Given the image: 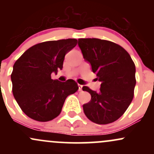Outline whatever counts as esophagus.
<instances>
[{
    "mask_svg": "<svg viewBox=\"0 0 154 154\" xmlns=\"http://www.w3.org/2000/svg\"><path fill=\"white\" fill-rule=\"evenodd\" d=\"M78 87H79V91H82V85H78Z\"/></svg>",
    "mask_w": 154,
    "mask_h": 154,
    "instance_id": "1",
    "label": "esophagus"
}]
</instances>
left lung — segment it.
Returning a JSON list of instances; mask_svg holds the SVG:
<instances>
[{
    "label": "left lung",
    "instance_id": "left-lung-1",
    "mask_svg": "<svg viewBox=\"0 0 154 154\" xmlns=\"http://www.w3.org/2000/svg\"><path fill=\"white\" fill-rule=\"evenodd\" d=\"M78 45L100 82L99 92L87 86L82 88L91 95V101L83 105L85 114L99 125L114 122L125 112L133 98L135 63L122 47L109 40L80 38Z\"/></svg>",
    "mask_w": 154,
    "mask_h": 154
}]
</instances>
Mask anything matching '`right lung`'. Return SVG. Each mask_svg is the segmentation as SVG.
Returning <instances> with one entry per match:
<instances>
[{"label":"right lung","instance_id":"right-lung-1","mask_svg":"<svg viewBox=\"0 0 154 154\" xmlns=\"http://www.w3.org/2000/svg\"><path fill=\"white\" fill-rule=\"evenodd\" d=\"M77 42L69 38L36 44L15 62L11 75L13 95L29 118L39 122L55 119L61 113L66 97L78 90L73 79L60 82L51 76L62 69L65 55Z\"/></svg>","mask_w":154,"mask_h":154}]
</instances>
